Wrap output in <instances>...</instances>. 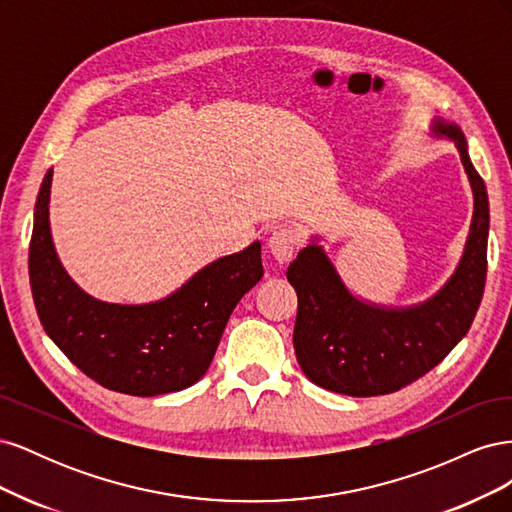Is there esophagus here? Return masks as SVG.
I'll use <instances>...</instances> for the list:
<instances>
[{
    "instance_id": "esophagus-1",
    "label": "esophagus",
    "mask_w": 512,
    "mask_h": 512,
    "mask_svg": "<svg viewBox=\"0 0 512 512\" xmlns=\"http://www.w3.org/2000/svg\"><path fill=\"white\" fill-rule=\"evenodd\" d=\"M297 245H299V232L292 226L273 228V232L267 239L269 252L277 262H280V265H284V262H288L294 256V252H297Z\"/></svg>"
}]
</instances>
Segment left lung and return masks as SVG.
<instances>
[{
  "label": "left lung",
  "instance_id": "1",
  "mask_svg": "<svg viewBox=\"0 0 512 512\" xmlns=\"http://www.w3.org/2000/svg\"><path fill=\"white\" fill-rule=\"evenodd\" d=\"M431 134L455 143L474 196L463 256L433 297L408 307L363 301L346 286L318 237L286 271L299 297L294 354L303 374L322 389L350 397L404 389L436 367L472 327L487 277V188L457 123L436 117Z\"/></svg>",
  "mask_w": 512,
  "mask_h": 512
}]
</instances>
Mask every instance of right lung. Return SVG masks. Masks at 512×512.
<instances>
[{"mask_svg": "<svg viewBox=\"0 0 512 512\" xmlns=\"http://www.w3.org/2000/svg\"><path fill=\"white\" fill-rule=\"evenodd\" d=\"M51 181L53 170L40 185L29 243V284L46 335L104 389L136 397L188 389L209 369L232 309L265 273L260 241L209 262L160 301H98L74 284L57 258Z\"/></svg>", "mask_w": 512, "mask_h": 512, "instance_id": "add662e5", "label": "right lung"}]
</instances>
